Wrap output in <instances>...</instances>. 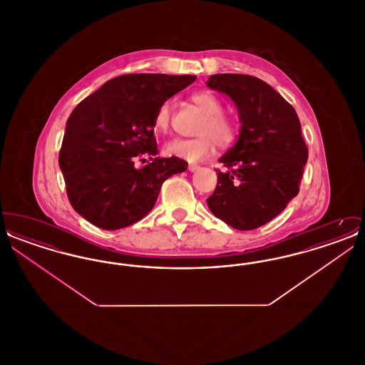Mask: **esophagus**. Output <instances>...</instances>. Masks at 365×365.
Returning a JSON list of instances; mask_svg holds the SVG:
<instances>
[{"label":"esophagus","mask_w":365,"mask_h":365,"mask_svg":"<svg viewBox=\"0 0 365 365\" xmlns=\"http://www.w3.org/2000/svg\"><path fill=\"white\" fill-rule=\"evenodd\" d=\"M187 168H189V171H190V173H194V171H197V170L200 168V165H197V164H189V167H187Z\"/></svg>","instance_id":"obj_1"}]
</instances>
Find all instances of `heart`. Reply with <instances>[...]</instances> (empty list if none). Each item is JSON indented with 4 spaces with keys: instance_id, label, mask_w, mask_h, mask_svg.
Segmentation results:
<instances>
[{
    "instance_id": "obj_1",
    "label": "heart",
    "mask_w": 365,
    "mask_h": 365,
    "mask_svg": "<svg viewBox=\"0 0 365 365\" xmlns=\"http://www.w3.org/2000/svg\"><path fill=\"white\" fill-rule=\"evenodd\" d=\"M191 103L204 112V119L200 124L195 138H174L164 146L168 156L185 158L187 161H200L210 156L215 150V142L219 146L230 145L237 135V122L232 116L223 112L222 100L212 91L204 90L192 93ZM173 103L170 100L161 103L157 108L153 125L158 133H167L171 125Z\"/></svg>"
}]
</instances>
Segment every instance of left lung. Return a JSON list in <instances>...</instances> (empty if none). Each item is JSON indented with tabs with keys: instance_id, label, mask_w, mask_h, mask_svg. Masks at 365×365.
Instances as JSON below:
<instances>
[{
	"instance_id": "left-lung-1",
	"label": "left lung",
	"mask_w": 365,
	"mask_h": 365,
	"mask_svg": "<svg viewBox=\"0 0 365 365\" xmlns=\"http://www.w3.org/2000/svg\"><path fill=\"white\" fill-rule=\"evenodd\" d=\"M207 85L234 101L242 124L237 143L219 160L227 170H216L209 209L232 228H259L299 191L308 161L301 123L294 108L256 76L217 73Z\"/></svg>"
}]
</instances>
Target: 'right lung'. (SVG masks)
Instances as JSON below:
<instances>
[{
  "label": "right lung",
  "mask_w": 365,
  "mask_h": 365,
  "mask_svg": "<svg viewBox=\"0 0 365 365\" xmlns=\"http://www.w3.org/2000/svg\"><path fill=\"white\" fill-rule=\"evenodd\" d=\"M194 81L195 75H122L76 105L58 164L71 205L87 222L103 230L137 223L155 207L163 182L187 170L179 157H156L153 120L161 103ZM137 160L148 164L137 169Z\"/></svg>",
  "instance_id": "1"
}]
</instances>
